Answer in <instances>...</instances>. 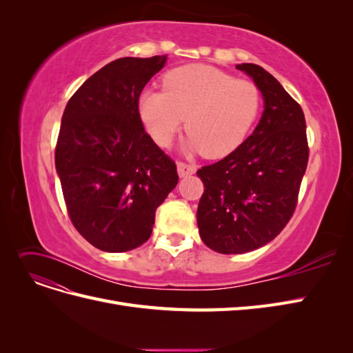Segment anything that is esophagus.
<instances>
[{
    "mask_svg": "<svg viewBox=\"0 0 353 353\" xmlns=\"http://www.w3.org/2000/svg\"><path fill=\"white\" fill-rule=\"evenodd\" d=\"M176 169H178V175L181 178L188 176V175H193L196 172V166L194 165H188L185 162H178L176 163Z\"/></svg>",
    "mask_w": 353,
    "mask_h": 353,
    "instance_id": "obj_1",
    "label": "esophagus"
}]
</instances>
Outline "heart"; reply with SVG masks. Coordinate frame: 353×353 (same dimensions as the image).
Listing matches in <instances>:
<instances>
[{
  "instance_id": "1",
  "label": "heart",
  "mask_w": 353,
  "mask_h": 353,
  "mask_svg": "<svg viewBox=\"0 0 353 353\" xmlns=\"http://www.w3.org/2000/svg\"><path fill=\"white\" fill-rule=\"evenodd\" d=\"M163 91L141 94L138 112L159 147H169L185 119V148L208 159L230 154L245 140L258 119L262 95L249 79L206 65L169 70Z\"/></svg>"
}]
</instances>
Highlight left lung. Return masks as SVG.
Masks as SVG:
<instances>
[{"label": "left lung", "mask_w": 353, "mask_h": 353, "mask_svg": "<svg viewBox=\"0 0 353 353\" xmlns=\"http://www.w3.org/2000/svg\"><path fill=\"white\" fill-rule=\"evenodd\" d=\"M236 68L258 85L265 110L236 150L197 170L205 185L197 208L200 237L223 254L256 250L279 236L297 206L309 157L299 103L263 68Z\"/></svg>", "instance_id": "left-lung-1"}]
</instances>
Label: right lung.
I'll return each mask as SVG.
<instances>
[{
  "label": "right lung",
  "mask_w": 353,
  "mask_h": 353,
  "mask_svg": "<svg viewBox=\"0 0 353 353\" xmlns=\"http://www.w3.org/2000/svg\"><path fill=\"white\" fill-rule=\"evenodd\" d=\"M166 56L122 57L95 72L61 117L56 169L73 227L103 252L152 236L156 209L178 184L176 165L144 130L138 101Z\"/></svg>",
  "instance_id": "right-lung-1"
}]
</instances>
